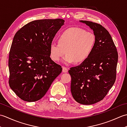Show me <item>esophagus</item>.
<instances>
[{
	"label": "esophagus",
	"instance_id": "obj_1",
	"mask_svg": "<svg viewBox=\"0 0 127 127\" xmlns=\"http://www.w3.org/2000/svg\"><path fill=\"white\" fill-rule=\"evenodd\" d=\"M68 71V68H66V67L63 66V72H67Z\"/></svg>",
	"mask_w": 127,
	"mask_h": 127
}]
</instances>
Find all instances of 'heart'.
I'll use <instances>...</instances> for the list:
<instances>
[{
	"mask_svg": "<svg viewBox=\"0 0 127 127\" xmlns=\"http://www.w3.org/2000/svg\"><path fill=\"white\" fill-rule=\"evenodd\" d=\"M58 39V43L53 41L50 44V57L58 62L66 53L63 59L66 64L83 63L90 57L96 44V37L93 33L77 27L66 29Z\"/></svg>",
	"mask_w": 127,
	"mask_h": 127,
	"instance_id": "heart-1",
	"label": "heart"
}]
</instances>
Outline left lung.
Returning a JSON list of instances; mask_svg holds the SVG:
<instances>
[{
    "mask_svg": "<svg viewBox=\"0 0 127 127\" xmlns=\"http://www.w3.org/2000/svg\"><path fill=\"white\" fill-rule=\"evenodd\" d=\"M88 26L96 37L92 53L80 65L71 67V92L83 105H92L103 99L114 85L116 76L118 53L110 34L99 24L79 21Z\"/></svg>",
    "mask_w": 127,
    "mask_h": 127,
    "instance_id": "left-lung-1",
    "label": "left lung"
}]
</instances>
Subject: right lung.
<instances>
[{"mask_svg":"<svg viewBox=\"0 0 127 127\" xmlns=\"http://www.w3.org/2000/svg\"><path fill=\"white\" fill-rule=\"evenodd\" d=\"M64 25L62 19L34 21L13 37L9 59V86L23 100L42 98L61 73V66L50 58V45Z\"/></svg>","mask_w":127,"mask_h":127,"instance_id":"1","label":"right lung"}]
</instances>
